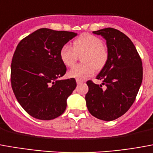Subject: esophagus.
I'll use <instances>...</instances> for the list:
<instances>
[{"instance_id":"esophagus-1","label":"esophagus","mask_w":153,"mask_h":153,"mask_svg":"<svg viewBox=\"0 0 153 153\" xmlns=\"http://www.w3.org/2000/svg\"><path fill=\"white\" fill-rule=\"evenodd\" d=\"M82 82H83V81H82V80H81V79H76L77 84H80V83H82Z\"/></svg>"}]
</instances>
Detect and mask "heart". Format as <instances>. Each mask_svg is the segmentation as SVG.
<instances>
[{"instance_id": "heart-1", "label": "heart", "mask_w": 153, "mask_h": 153, "mask_svg": "<svg viewBox=\"0 0 153 153\" xmlns=\"http://www.w3.org/2000/svg\"><path fill=\"white\" fill-rule=\"evenodd\" d=\"M81 53L82 63L74 66L68 72V76L77 79H85L92 75L96 69H101L108 60V50L99 37L84 33L74 39L72 47L63 45L59 53L60 59L66 66L74 65L78 55Z\"/></svg>"}]
</instances>
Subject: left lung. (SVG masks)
Returning <instances> with one entry per match:
<instances>
[{
	"label": "left lung",
	"mask_w": 153,
	"mask_h": 153,
	"mask_svg": "<svg viewBox=\"0 0 153 153\" xmlns=\"http://www.w3.org/2000/svg\"><path fill=\"white\" fill-rule=\"evenodd\" d=\"M93 33L105 39L108 56L97 76L102 84L87 82L86 104L92 116L113 121L128 111L134 103L143 80L142 61L134 44L120 30L108 27Z\"/></svg>",
	"instance_id": "left-lung-1"
}]
</instances>
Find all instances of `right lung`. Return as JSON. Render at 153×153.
Segmentation results:
<instances>
[{
    "instance_id": "obj_1",
    "label": "right lung",
    "mask_w": 153,
    "mask_h": 153,
    "mask_svg": "<svg viewBox=\"0 0 153 153\" xmlns=\"http://www.w3.org/2000/svg\"><path fill=\"white\" fill-rule=\"evenodd\" d=\"M76 36L40 28L17 46L11 63V86L20 105L35 118L52 120L65 112L67 98L77 84L74 78L59 80L66 72L59 53Z\"/></svg>"
}]
</instances>
